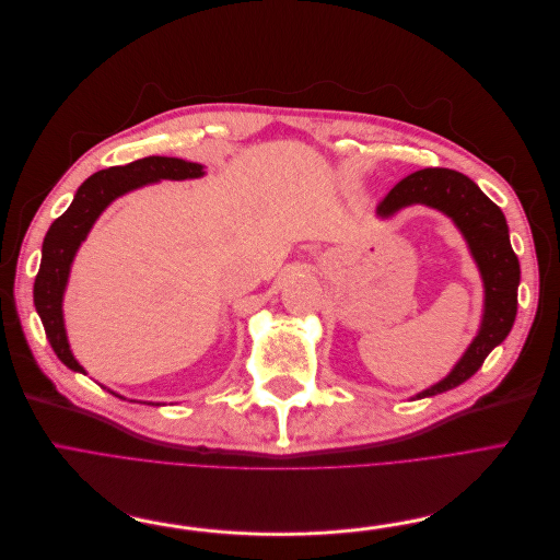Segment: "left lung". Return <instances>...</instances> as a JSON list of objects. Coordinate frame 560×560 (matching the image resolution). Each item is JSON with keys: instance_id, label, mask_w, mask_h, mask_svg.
<instances>
[{"instance_id": "8db88e82", "label": "left lung", "mask_w": 560, "mask_h": 560, "mask_svg": "<svg viewBox=\"0 0 560 560\" xmlns=\"http://www.w3.org/2000/svg\"><path fill=\"white\" fill-rule=\"evenodd\" d=\"M412 205L438 209L451 219L463 234L483 282L481 326L454 369L440 383L415 396L425 398L463 385L481 369L494 346L509 337L517 314L520 259L513 253L503 211L467 175L448 168L417 171L394 186L378 205L376 217L387 221Z\"/></svg>"}]
</instances>
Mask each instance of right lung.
Returning a JSON list of instances; mask_svg holds the SVG:
<instances>
[{"mask_svg":"<svg viewBox=\"0 0 560 560\" xmlns=\"http://www.w3.org/2000/svg\"><path fill=\"white\" fill-rule=\"evenodd\" d=\"M202 175H205L202 164L184 162V159H177V156H154V154L145 159H137V162H131L127 166L104 168L91 175L82 186H79L70 207L49 225L43 242L40 269L34 282V305L51 349H55L57 358L68 369L77 371V374H86V369L77 362V358L70 351L66 318H63V296H66L68 278H70L77 250L86 242V236L93 230L95 221L102 217V211L120 196L137 191L141 186L162 182V179H177V182L198 179ZM152 406H162V404H152Z\"/></svg>","mask_w":560,"mask_h":560,"instance_id":"add662e5","label":"right lung"}]
</instances>
